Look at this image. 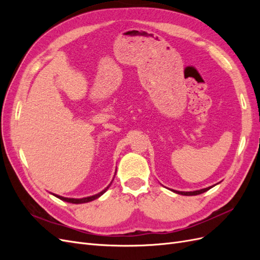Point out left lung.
Masks as SVG:
<instances>
[{"instance_id":"left-lung-1","label":"left lung","mask_w":260,"mask_h":260,"mask_svg":"<svg viewBox=\"0 0 260 260\" xmlns=\"http://www.w3.org/2000/svg\"><path fill=\"white\" fill-rule=\"evenodd\" d=\"M212 186H209V187H206V188H202V190H199V191H193V192H180V191H174V192H176V193H178V194H181V195H199V194H202V193H204V192H206V191H208L209 188H211Z\"/></svg>"}]
</instances>
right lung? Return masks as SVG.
I'll return each mask as SVG.
<instances>
[{"label":"right lung","mask_w":260,"mask_h":260,"mask_svg":"<svg viewBox=\"0 0 260 260\" xmlns=\"http://www.w3.org/2000/svg\"><path fill=\"white\" fill-rule=\"evenodd\" d=\"M111 186V184H109L105 190H103L102 192H100L99 194H96V195H93V196H89V198H84V199H67V198H62V196H59V195H55L56 196V198H58L59 200H61V201H65V202H68V203H73V204H81V203H88V202H91V201H93V200H96L98 198H100L101 195H103L106 191H107V188Z\"/></svg>","instance_id":"1"}]
</instances>
